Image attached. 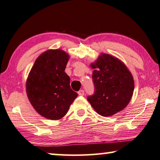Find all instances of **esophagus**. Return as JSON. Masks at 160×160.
Here are the masks:
<instances>
[{"mask_svg": "<svg viewBox=\"0 0 160 160\" xmlns=\"http://www.w3.org/2000/svg\"><path fill=\"white\" fill-rule=\"evenodd\" d=\"M78 95H80V96H83L85 95V92H84V90H80V91H78Z\"/></svg>", "mask_w": 160, "mask_h": 160, "instance_id": "obj_1", "label": "esophagus"}]
</instances>
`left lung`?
Wrapping results in <instances>:
<instances>
[{
	"mask_svg": "<svg viewBox=\"0 0 160 160\" xmlns=\"http://www.w3.org/2000/svg\"><path fill=\"white\" fill-rule=\"evenodd\" d=\"M90 67L94 69L95 94L88 96V100L95 112L109 117L125 109L135 88L132 75L125 63L112 55L100 53Z\"/></svg>",
	"mask_w": 160,
	"mask_h": 160,
	"instance_id": "left-lung-1",
	"label": "left lung"
}]
</instances>
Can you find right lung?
Masks as SVG:
<instances>
[{"mask_svg":"<svg viewBox=\"0 0 160 160\" xmlns=\"http://www.w3.org/2000/svg\"><path fill=\"white\" fill-rule=\"evenodd\" d=\"M70 56L60 49L48 50L35 61L26 80V92L32 107L44 118L62 119L78 93L70 88L65 72Z\"/></svg>","mask_w":160,"mask_h":160,"instance_id":"add662e5","label":"right lung"}]
</instances>
